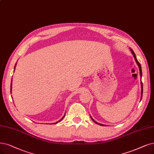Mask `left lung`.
Returning a JSON list of instances; mask_svg holds the SVG:
<instances>
[{"label": "left lung", "instance_id": "left-lung-1", "mask_svg": "<svg viewBox=\"0 0 154 154\" xmlns=\"http://www.w3.org/2000/svg\"><path fill=\"white\" fill-rule=\"evenodd\" d=\"M130 51H131V53H132V54H133V57H134V58L135 61H136V63H137V65H138V67H139V70H140V77H141V83H141V99H140V101H141V98H142V95H143V83H142V82H141V77H142V71H141V65H140V64L139 63V62H138L137 59L136 55H135L134 52H133V51L132 50L131 48H130ZM90 117H91V119H92V121H93L95 122V123H96V124H97V125H100V126H106V125H102V124L98 123L97 122H96L93 118H91V116H90Z\"/></svg>", "mask_w": 154, "mask_h": 154}]
</instances>
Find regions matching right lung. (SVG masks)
I'll list each match as a JSON object with an SVG mask.
<instances>
[{
	"label": "right lung",
	"mask_w": 154,
	"mask_h": 154,
	"mask_svg": "<svg viewBox=\"0 0 154 154\" xmlns=\"http://www.w3.org/2000/svg\"><path fill=\"white\" fill-rule=\"evenodd\" d=\"M16 64H15V66H14V70H15V68H16ZM12 93V80H11V94ZM65 114L64 115V116L62 118H61V119H60L59 121H57V122H55V123H54V124H56V123H57V122H60V121H62L63 119V118H64V116H65Z\"/></svg>",
	"instance_id": "1"
}]
</instances>
